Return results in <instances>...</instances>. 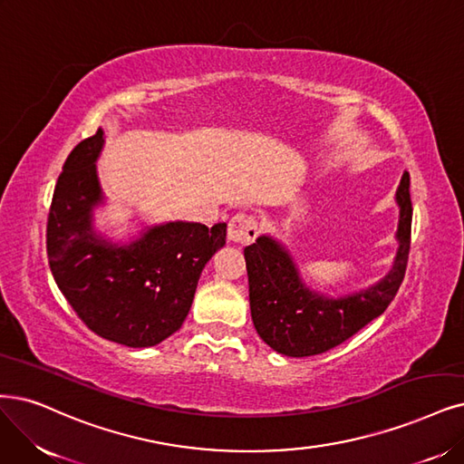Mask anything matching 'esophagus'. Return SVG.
<instances>
[{"instance_id": "1", "label": "esophagus", "mask_w": 464, "mask_h": 464, "mask_svg": "<svg viewBox=\"0 0 464 464\" xmlns=\"http://www.w3.org/2000/svg\"><path fill=\"white\" fill-rule=\"evenodd\" d=\"M258 235V223L248 214H237L229 219L227 238L231 243H252Z\"/></svg>"}]
</instances>
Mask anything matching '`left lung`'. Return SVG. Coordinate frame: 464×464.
<instances>
[{
	"label": "left lung",
	"instance_id": "1",
	"mask_svg": "<svg viewBox=\"0 0 464 464\" xmlns=\"http://www.w3.org/2000/svg\"><path fill=\"white\" fill-rule=\"evenodd\" d=\"M396 202L400 206L398 254L388 276L355 295L329 298L307 288L290 252L269 235L245 248L250 314L254 327L269 348L290 357L327 352L362 331L386 312L405 277L411 248L413 204L409 171H403Z\"/></svg>",
	"mask_w": 464,
	"mask_h": 464
}]
</instances>
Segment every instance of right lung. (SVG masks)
Masks as SVG:
<instances>
[{"instance_id":"add662e5","label":"right lung","mask_w":464,"mask_h":464,"mask_svg":"<svg viewBox=\"0 0 464 464\" xmlns=\"http://www.w3.org/2000/svg\"><path fill=\"white\" fill-rule=\"evenodd\" d=\"M102 145L99 128L63 166L47 218L49 267L95 334L128 348L157 346L179 331L206 262L226 245L227 223L169 221L147 227L130 245L97 235L93 210L102 191L95 162Z\"/></svg>"}]
</instances>
